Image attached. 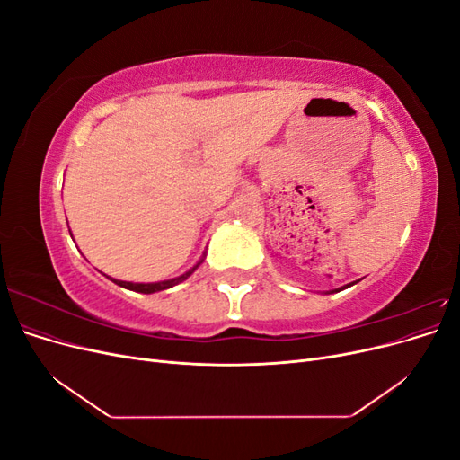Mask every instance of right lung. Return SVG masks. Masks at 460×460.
Listing matches in <instances>:
<instances>
[{
    "mask_svg": "<svg viewBox=\"0 0 460 460\" xmlns=\"http://www.w3.org/2000/svg\"><path fill=\"white\" fill-rule=\"evenodd\" d=\"M199 264V262H198ZM198 264L196 267H193L191 270H188L186 274H182V276H178V278H172V280H164V282H155V284H132V282H122V280H113L115 284H119V286H122V288H127V289H132V291H140V294H153V291H161V289H166V288H172V286H176V284H180V282H184L186 278L198 269Z\"/></svg>",
    "mask_w": 460,
    "mask_h": 460,
    "instance_id": "add662e5",
    "label": "right lung"
}]
</instances>
